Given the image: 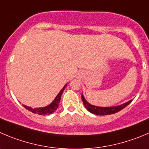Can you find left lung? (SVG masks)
<instances>
[{"label": "left lung", "instance_id": "1", "mask_svg": "<svg viewBox=\"0 0 149 149\" xmlns=\"http://www.w3.org/2000/svg\"><path fill=\"white\" fill-rule=\"evenodd\" d=\"M82 100H83V102L84 104V106L86 107V108L88 110L90 113H93L95 115H100V116H105V115H110L113 114V113H118L120 110H121L122 109H124V107H127L128 104H130L132 102V100H130L127 102L124 103V104H121V105L115 106V107H97V106H94L91 104L90 103L88 102L86 100V99L84 98L83 95H81Z\"/></svg>", "mask_w": 149, "mask_h": 149}]
</instances>
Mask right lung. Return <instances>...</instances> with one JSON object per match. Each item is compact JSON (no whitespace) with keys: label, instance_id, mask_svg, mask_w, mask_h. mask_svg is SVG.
Segmentation results:
<instances>
[{"label":"right lung","instance_id":"obj_1","mask_svg":"<svg viewBox=\"0 0 149 149\" xmlns=\"http://www.w3.org/2000/svg\"><path fill=\"white\" fill-rule=\"evenodd\" d=\"M66 85H65L64 87L61 90V91L59 92L58 94L57 95V97L55 98V100H53L51 104H49V105L46 106L45 107H39V108H31V107H28L26 105H23V107L25 109L28 110L29 111L32 112L33 113H36V114L41 115V116H46V115H49L51 113H52L53 112H55V110H57L58 107V104L60 102L61 97V95L63 91H64L65 88H66Z\"/></svg>","mask_w":149,"mask_h":149}]
</instances>
